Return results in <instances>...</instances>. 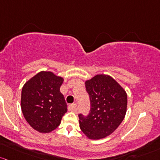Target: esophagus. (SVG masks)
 Listing matches in <instances>:
<instances>
[{
	"label": "esophagus",
	"mask_w": 160,
	"mask_h": 160,
	"mask_svg": "<svg viewBox=\"0 0 160 160\" xmlns=\"http://www.w3.org/2000/svg\"><path fill=\"white\" fill-rule=\"evenodd\" d=\"M76 107H77V103H73V104L70 105L69 108L71 111H74V110L76 109Z\"/></svg>",
	"instance_id": "34e87169"
}]
</instances>
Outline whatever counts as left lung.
<instances>
[{
    "mask_svg": "<svg viewBox=\"0 0 160 160\" xmlns=\"http://www.w3.org/2000/svg\"><path fill=\"white\" fill-rule=\"evenodd\" d=\"M90 99V112L79 115L80 128L89 139L99 140L112 134L125 117L128 96L116 80L97 74L85 82Z\"/></svg>",
    "mask_w": 160,
    "mask_h": 160,
    "instance_id": "1",
    "label": "left lung"
}]
</instances>
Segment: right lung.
Here are the masks:
<instances>
[{"mask_svg": "<svg viewBox=\"0 0 160 160\" xmlns=\"http://www.w3.org/2000/svg\"><path fill=\"white\" fill-rule=\"evenodd\" d=\"M63 77L41 71L26 82L21 92L22 115L33 129L49 133L61 124L68 106L60 87Z\"/></svg>", "mask_w": 160, "mask_h": 160, "instance_id": "1", "label": "right lung"}]
</instances>
